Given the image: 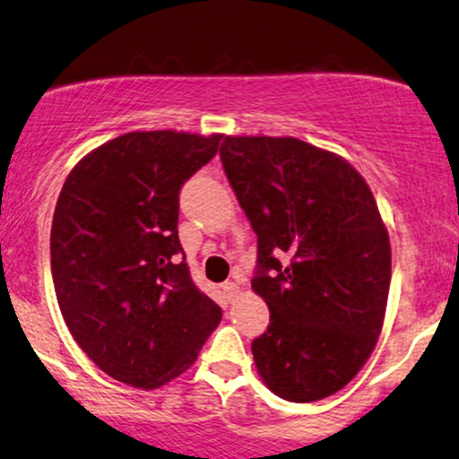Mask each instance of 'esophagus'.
I'll use <instances>...</instances> for the list:
<instances>
[{"label": "esophagus", "instance_id": "esophagus-1", "mask_svg": "<svg viewBox=\"0 0 459 459\" xmlns=\"http://www.w3.org/2000/svg\"><path fill=\"white\" fill-rule=\"evenodd\" d=\"M222 289H224L226 298H229V299H235L237 296H239V287H237L235 282H224Z\"/></svg>", "mask_w": 459, "mask_h": 459}]
</instances>
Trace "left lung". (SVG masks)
<instances>
[{"label": "left lung", "instance_id": "left-lung-1", "mask_svg": "<svg viewBox=\"0 0 459 459\" xmlns=\"http://www.w3.org/2000/svg\"><path fill=\"white\" fill-rule=\"evenodd\" d=\"M220 157L259 237L252 291L270 325L252 341L256 371L287 402L330 397L365 367L386 315L391 241L376 198L350 161L291 135H224Z\"/></svg>", "mask_w": 459, "mask_h": 459}]
</instances>
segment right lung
Masks as SVG:
<instances>
[{
	"mask_svg": "<svg viewBox=\"0 0 459 459\" xmlns=\"http://www.w3.org/2000/svg\"><path fill=\"white\" fill-rule=\"evenodd\" d=\"M222 135L131 131L75 163L51 224L56 298L83 354L152 391L186 373L222 308L192 282L178 241V189Z\"/></svg>",
	"mask_w": 459,
	"mask_h": 459,
	"instance_id": "add662e5",
	"label": "right lung"
}]
</instances>
